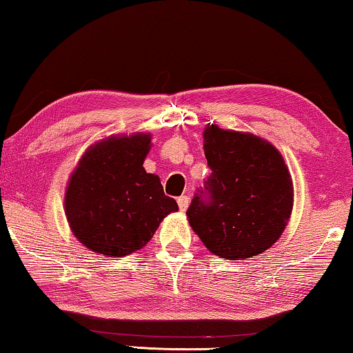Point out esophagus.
I'll use <instances>...</instances> for the list:
<instances>
[{"mask_svg":"<svg viewBox=\"0 0 353 353\" xmlns=\"http://www.w3.org/2000/svg\"><path fill=\"white\" fill-rule=\"evenodd\" d=\"M177 204H179V209L182 212H185L188 209V204H190V198L187 194H182V196L177 198Z\"/></svg>","mask_w":353,"mask_h":353,"instance_id":"obj_1","label":"esophagus"}]
</instances>
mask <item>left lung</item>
<instances>
[{"mask_svg":"<svg viewBox=\"0 0 353 353\" xmlns=\"http://www.w3.org/2000/svg\"><path fill=\"white\" fill-rule=\"evenodd\" d=\"M210 176L190 204L188 223L207 250L229 261L264 253L292 210V181L281 154L250 133L204 132Z\"/></svg>","mask_w":353,"mask_h":353,"instance_id":"8db88e82","label":"left lung"}]
</instances>
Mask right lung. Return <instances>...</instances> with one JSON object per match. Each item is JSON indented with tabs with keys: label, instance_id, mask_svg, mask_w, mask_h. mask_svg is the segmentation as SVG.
Segmentation results:
<instances>
[{
	"label": "right lung",
	"instance_id": "right-lung-1",
	"mask_svg": "<svg viewBox=\"0 0 353 353\" xmlns=\"http://www.w3.org/2000/svg\"><path fill=\"white\" fill-rule=\"evenodd\" d=\"M149 149L150 135L138 133L106 138L81 157L65 192V215L89 250L117 257L141 250L179 210L159 176L143 168Z\"/></svg>",
	"mask_w": 353,
	"mask_h": 353
}]
</instances>
